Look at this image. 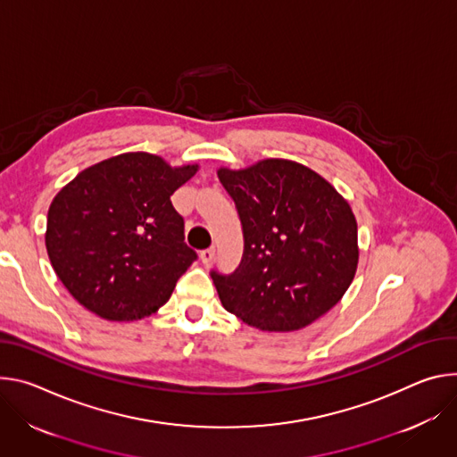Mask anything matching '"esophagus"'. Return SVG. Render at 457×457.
I'll return each mask as SVG.
<instances>
[{
  "instance_id": "obj_1",
  "label": "esophagus",
  "mask_w": 457,
  "mask_h": 457,
  "mask_svg": "<svg viewBox=\"0 0 457 457\" xmlns=\"http://www.w3.org/2000/svg\"><path fill=\"white\" fill-rule=\"evenodd\" d=\"M214 256H216V248H214V246H211V248H207V250H201V254H199V258H201L203 265H209V263H212Z\"/></svg>"
}]
</instances>
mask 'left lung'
Listing matches in <instances>:
<instances>
[{
	"mask_svg": "<svg viewBox=\"0 0 457 457\" xmlns=\"http://www.w3.org/2000/svg\"><path fill=\"white\" fill-rule=\"evenodd\" d=\"M245 250L230 276L212 272L223 307L267 332H292L327 314L358 270V223L348 201L318 172L290 160L221 167Z\"/></svg>",
	"mask_w": 457,
	"mask_h": 457,
	"instance_id": "obj_1",
	"label": "left lung"
}]
</instances>
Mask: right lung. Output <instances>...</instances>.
I'll list each match as a JSON object with an SVG mask.
<instances>
[{
  "label": "right lung",
  "instance_id": "obj_1",
  "mask_svg": "<svg viewBox=\"0 0 457 457\" xmlns=\"http://www.w3.org/2000/svg\"><path fill=\"white\" fill-rule=\"evenodd\" d=\"M199 165L125 152L81 170L50 203L45 245L71 295L107 321H134L169 301L195 260L170 195Z\"/></svg>",
  "mask_w": 457,
  "mask_h": 457
}]
</instances>
